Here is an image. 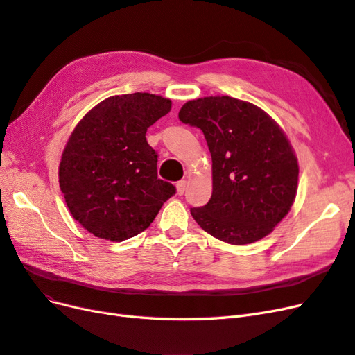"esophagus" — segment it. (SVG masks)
Instances as JSON below:
<instances>
[{"instance_id":"esophagus-1","label":"esophagus","mask_w":355,"mask_h":355,"mask_svg":"<svg viewBox=\"0 0 355 355\" xmlns=\"http://www.w3.org/2000/svg\"><path fill=\"white\" fill-rule=\"evenodd\" d=\"M187 187H188V182H187V180H179L178 184H176L178 194H179V196H184L185 191H187Z\"/></svg>"}]
</instances>
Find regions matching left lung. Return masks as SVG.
Listing matches in <instances>:
<instances>
[{"instance_id": "left-lung-1", "label": "left lung", "mask_w": 355, "mask_h": 355, "mask_svg": "<svg viewBox=\"0 0 355 355\" xmlns=\"http://www.w3.org/2000/svg\"><path fill=\"white\" fill-rule=\"evenodd\" d=\"M179 120L202 132L213 163L211 198L192 207V218L225 243L263 239L292 207L297 189V159L282 128L261 108L230 96L189 101Z\"/></svg>"}]
</instances>
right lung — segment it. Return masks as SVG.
Returning <instances> with one entry per match:
<instances>
[{
    "instance_id": "1",
    "label": "right lung",
    "mask_w": 355,
    "mask_h": 355,
    "mask_svg": "<svg viewBox=\"0 0 355 355\" xmlns=\"http://www.w3.org/2000/svg\"><path fill=\"white\" fill-rule=\"evenodd\" d=\"M170 108L157 94L112 96L73 128L59 166L60 191L73 219L96 237H135L176 194L158 179V155L146 142L148 128Z\"/></svg>"
}]
</instances>
